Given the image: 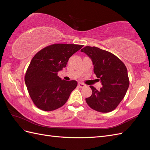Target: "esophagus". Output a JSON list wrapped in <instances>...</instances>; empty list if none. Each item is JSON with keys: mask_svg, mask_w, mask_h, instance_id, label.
Listing matches in <instances>:
<instances>
[{"mask_svg": "<svg viewBox=\"0 0 150 150\" xmlns=\"http://www.w3.org/2000/svg\"><path fill=\"white\" fill-rule=\"evenodd\" d=\"M78 86H79V88H84L86 86L84 84H83V83H79L78 84Z\"/></svg>", "mask_w": 150, "mask_h": 150, "instance_id": "1", "label": "esophagus"}]
</instances>
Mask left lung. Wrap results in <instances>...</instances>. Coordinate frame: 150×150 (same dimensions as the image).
<instances>
[{
	"mask_svg": "<svg viewBox=\"0 0 150 150\" xmlns=\"http://www.w3.org/2000/svg\"><path fill=\"white\" fill-rule=\"evenodd\" d=\"M91 59L94 72L103 87L97 90L90 86L92 95L86 98L88 106L101 112L113 111L124 98L129 81L125 64L114 54L96 47L86 46L81 50Z\"/></svg>",
	"mask_w": 150,
	"mask_h": 150,
	"instance_id": "obj_1",
	"label": "left lung"
}]
</instances>
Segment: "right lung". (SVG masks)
<instances>
[{
    "label": "right lung",
    "instance_id": "1",
    "mask_svg": "<svg viewBox=\"0 0 150 150\" xmlns=\"http://www.w3.org/2000/svg\"><path fill=\"white\" fill-rule=\"evenodd\" d=\"M83 45L54 44L43 48L32 59L25 75L30 98L40 110H55L67 101L77 81L62 80L58 72L66 66L70 57Z\"/></svg>",
    "mask_w": 150,
    "mask_h": 150
}]
</instances>
